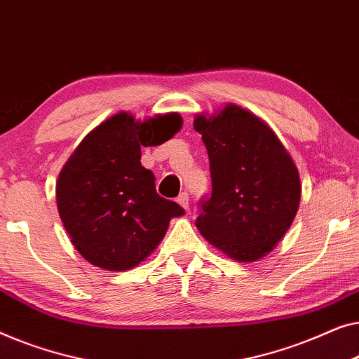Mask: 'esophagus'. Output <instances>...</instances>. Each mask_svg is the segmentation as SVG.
<instances>
[{
  "mask_svg": "<svg viewBox=\"0 0 359 359\" xmlns=\"http://www.w3.org/2000/svg\"><path fill=\"white\" fill-rule=\"evenodd\" d=\"M177 203L180 206H184L185 210L189 208V194H187V191H182V194L177 196Z\"/></svg>",
  "mask_w": 359,
  "mask_h": 359,
  "instance_id": "obj_1",
  "label": "esophagus"
}]
</instances>
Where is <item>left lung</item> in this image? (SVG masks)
Here are the masks:
<instances>
[{"instance_id":"obj_1","label":"left lung","mask_w":359,"mask_h":359,"mask_svg":"<svg viewBox=\"0 0 359 359\" xmlns=\"http://www.w3.org/2000/svg\"><path fill=\"white\" fill-rule=\"evenodd\" d=\"M194 128L208 151L213 185L196 228L232 260L264 259L299 208L294 161L275 131L241 105L229 102L211 115H195Z\"/></svg>"}]
</instances>
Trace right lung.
<instances>
[{
	"instance_id": "add662e5",
	"label": "right lung",
	"mask_w": 359,
	"mask_h": 359,
	"mask_svg": "<svg viewBox=\"0 0 359 359\" xmlns=\"http://www.w3.org/2000/svg\"><path fill=\"white\" fill-rule=\"evenodd\" d=\"M177 112L136 120L105 118L84 136L60 170L57 206L72 244L89 264L110 271L136 266L164 239L169 221L184 215L156 194L141 148L158 146L182 128Z\"/></svg>"
}]
</instances>
